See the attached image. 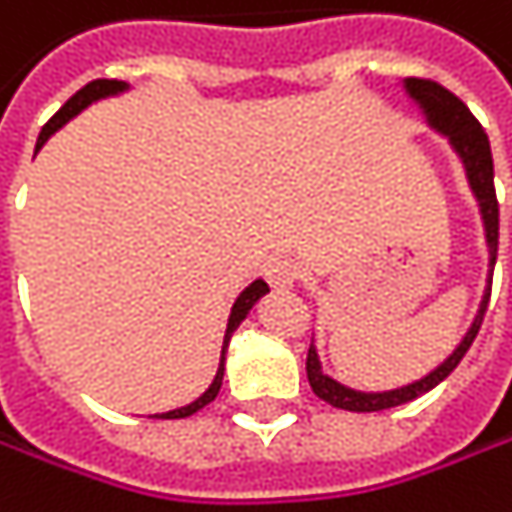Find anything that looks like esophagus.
I'll return each instance as SVG.
<instances>
[{"mask_svg": "<svg viewBox=\"0 0 512 512\" xmlns=\"http://www.w3.org/2000/svg\"><path fill=\"white\" fill-rule=\"evenodd\" d=\"M265 276H268V285L273 291H291L296 285V279H299V268L291 259H276V262H270Z\"/></svg>", "mask_w": 512, "mask_h": 512, "instance_id": "1", "label": "esophagus"}]
</instances>
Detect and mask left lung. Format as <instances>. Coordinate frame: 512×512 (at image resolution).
Masks as SVG:
<instances>
[{
    "instance_id": "obj_1",
    "label": "left lung",
    "mask_w": 512,
    "mask_h": 512,
    "mask_svg": "<svg viewBox=\"0 0 512 512\" xmlns=\"http://www.w3.org/2000/svg\"><path fill=\"white\" fill-rule=\"evenodd\" d=\"M406 94L418 103L426 115V123L447 135L449 146L455 149V155L461 158L464 172H467V181H470V190H473L475 201H478V210H481V221H484V236H487V250H490V270H487V288L481 296V305H478V314H475L470 331L464 334V340L458 343V348L449 354L447 360L432 369L426 377L409 383V386H400V389H389V392H357V389H348L343 383H337L334 377L322 374L320 357H317V348L311 343L308 348V360H305V371H308V383L314 389V395L345 409V412H383V409H392L400 403H409L415 397L426 395L429 389H435L441 380H447L449 374L455 371V366L464 360V354L470 351L475 334L481 328L484 320V311H487V302H490V288H493V268H496V253H499V201H496V187H493V155H490V141H487V132L481 129V123L475 120L473 112L444 86L432 83V80H418V77H409L403 83Z\"/></svg>"
}]
</instances>
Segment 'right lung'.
I'll return each instance as SVG.
<instances>
[{
    "mask_svg": "<svg viewBox=\"0 0 512 512\" xmlns=\"http://www.w3.org/2000/svg\"><path fill=\"white\" fill-rule=\"evenodd\" d=\"M126 89H129V83H123V80H91L89 86H83V89L77 91L74 97H68L63 109H60L57 115L51 117V120L42 126V132H39V138H37V152L42 149V143L48 141L57 129H63L71 117L80 115V112H83L86 106H91L94 100L115 97V94H120V91H126ZM268 291H270L268 282H265V279H256V282H250L242 294H239V299L233 302V311H230V320H227V331H224V345H221V360H218V371H216V377H213V383H210V389H207L201 397H195V400L187 403V406L172 409V412H161V415H152V418H167V421H172V418H190V415H195L198 409H204L207 403H213V400H216L218 389H221V380H224V354H227L230 337H233V331L242 325L244 317L250 314V308H253L262 296L268 294Z\"/></svg>",
    "mask_w": 512,
    "mask_h": 512,
    "instance_id": "obj_1",
    "label": "right lung"
}]
</instances>
